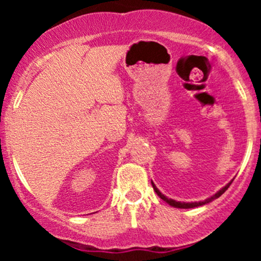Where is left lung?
<instances>
[{
  "mask_svg": "<svg viewBox=\"0 0 261 261\" xmlns=\"http://www.w3.org/2000/svg\"><path fill=\"white\" fill-rule=\"evenodd\" d=\"M232 181H233V180H230V181L228 182V184L226 185V187H223L222 189H221L220 191H217V193L215 194V195H212L211 197H208V199L203 200V201H199V202H180V201H175V200L168 199V197H167V196H164L163 194H162L161 191L158 190L157 187H155V185L153 184V181H152V187H153V190L155 191V194H157V195L160 196L162 200H164V201H166L167 203H169L170 206H173V207H176V208H193V207H197V206L205 205V203L211 202L212 200H215V199H217V197H220V196L222 195V194L224 193V191H226L227 189L229 188V185L232 184Z\"/></svg>",
  "mask_w": 261,
  "mask_h": 261,
  "instance_id": "obj_1",
  "label": "left lung"
}]
</instances>
